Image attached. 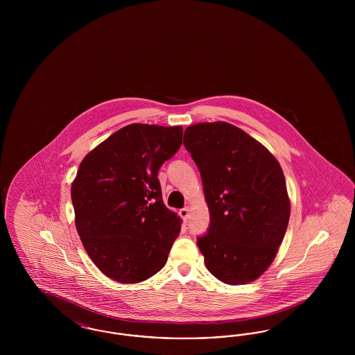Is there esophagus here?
I'll return each instance as SVG.
<instances>
[{
    "label": "esophagus",
    "instance_id": "1",
    "mask_svg": "<svg viewBox=\"0 0 355 355\" xmlns=\"http://www.w3.org/2000/svg\"><path fill=\"white\" fill-rule=\"evenodd\" d=\"M180 216H181V218L185 220V222L189 220V209H187V207L181 209V210H180Z\"/></svg>",
    "mask_w": 355,
    "mask_h": 355
}]
</instances>
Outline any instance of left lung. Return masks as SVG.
I'll list each match as a JSON object with an SVG mask.
<instances>
[{"mask_svg": "<svg viewBox=\"0 0 355 355\" xmlns=\"http://www.w3.org/2000/svg\"><path fill=\"white\" fill-rule=\"evenodd\" d=\"M186 150L200 170L210 223L197 238L220 282L243 285L270 266L290 218L285 175L253 137L227 122L189 126Z\"/></svg>", "mask_w": 355, "mask_h": 355, "instance_id": "8db88e82", "label": "left lung"}]
</instances>
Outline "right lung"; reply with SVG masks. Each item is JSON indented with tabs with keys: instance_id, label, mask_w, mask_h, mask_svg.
Masks as SVG:
<instances>
[{
	"instance_id": "right-lung-1",
	"label": "right lung",
	"mask_w": 355,
	"mask_h": 355,
	"mask_svg": "<svg viewBox=\"0 0 355 355\" xmlns=\"http://www.w3.org/2000/svg\"><path fill=\"white\" fill-rule=\"evenodd\" d=\"M181 126L132 123L89 153L71 185L76 227L94 265L121 284L161 270L181 220L162 201L158 170L182 145Z\"/></svg>"
}]
</instances>
